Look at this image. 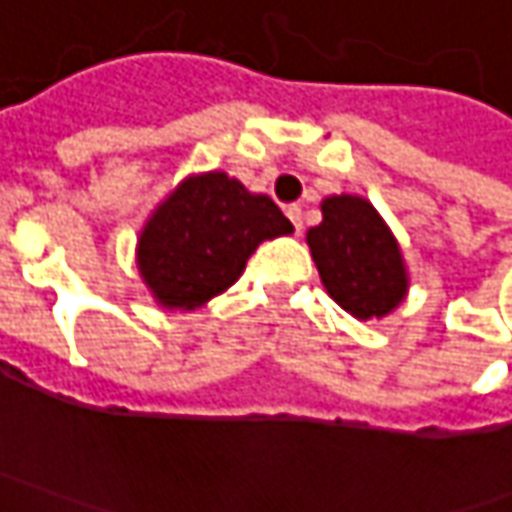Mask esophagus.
Returning <instances> with one entry per match:
<instances>
[{
	"label": "esophagus",
	"instance_id": "obj_1",
	"mask_svg": "<svg viewBox=\"0 0 512 512\" xmlns=\"http://www.w3.org/2000/svg\"><path fill=\"white\" fill-rule=\"evenodd\" d=\"M287 219L293 222V227H296V233H302V207H299V205L287 207Z\"/></svg>",
	"mask_w": 512,
	"mask_h": 512
}]
</instances>
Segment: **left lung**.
<instances>
[{
    "mask_svg": "<svg viewBox=\"0 0 512 512\" xmlns=\"http://www.w3.org/2000/svg\"><path fill=\"white\" fill-rule=\"evenodd\" d=\"M310 256L336 305L356 319H382L407 296L402 247L362 196H327L322 225L307 230Z\"/></svg>",
    "mask_w": 512,
    "mask_h": 512,
    "instance_id": "obj_1",
    "label": "left lung"
}]
</instances>
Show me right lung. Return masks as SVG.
<instances>
[{
  "label": "right lung",
  "mask_w": 512,
  "mask_h": 512,
  "mask_svg": "<svg viewBox=\"0 0 512 512\" xmlns=\"http://www.w3.org/2000/svg\"><path fill=\"white\" fill-rule=\"evenodd\" d=\"M293 225L265 193H250L222 170L187 176L150 213L136 265L153 299L168 310H196L233 285L265 239Z\"/></svg>",
  "instance_id": "1"
}]
</instances>
